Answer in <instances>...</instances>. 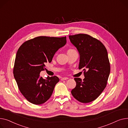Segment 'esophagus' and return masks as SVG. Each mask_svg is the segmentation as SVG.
I'll return each instance as SVG.
<instances>
[{
	"instance_id": "esophagus-1",
	"label": "esophagus",
	"mask_w": 128,
	"mask_h": 128,
	"mask_svg": "<svg viewBox=\"0 0 128 128\" xmlns=\"http://www.w3.org/2000/svg\"><path fill=\"white\" fill-rule=\"evenodd\" d=\"M69 78H66V77H64V78H61V80H66L68 79Z\"/></svg>"
}]
</instances>
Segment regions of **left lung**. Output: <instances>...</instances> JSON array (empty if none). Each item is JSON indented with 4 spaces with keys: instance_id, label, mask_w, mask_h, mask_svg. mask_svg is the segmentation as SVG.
<instances>
[{
    "instance_id": "left-lung-1",
    "label": "left lung",
    "mask_w": 128,
    "mask_h": 128,
    "mask_svg": "<svg viewBox=\"0 0 128 128\" xmlns=\"http://www.w3.org/2000/svg\"><path fill=\"white\" fill-rule=\"evenodd\" d=\"M78 50V69H83L85 78H74L76 85L71 91L75 99L82 103L96 100L106 86L110 73L108 52L103 43L87 34L69 36Z\"/></svg>"
}]
</instances>
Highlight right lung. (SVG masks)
<instances>
[{"label":"right lung","mask_w":128,"mask_h":128,"mask_svg":"<svg viewBox=\"0 0 128 128\" xmlns=\"http://www.w3.org/2000/svg\"><path fill=\"white\" fill-rule=\"evenodd\" d=\"M66 43V36H40L25 42L18 48L13 69L20 91L30 103L39 105L47 101L59 82L56 76L40 77L55 52Z\"/></svg>","instance_id":"right-lung-1"}]
</instances>
